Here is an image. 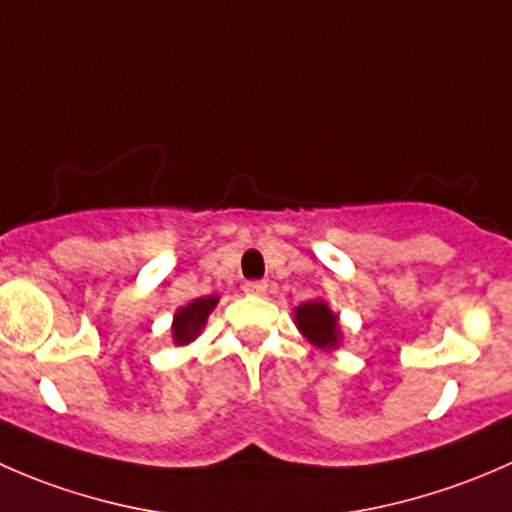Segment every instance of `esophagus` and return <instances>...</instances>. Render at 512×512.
Here are the masks:
<instances>
[{"label":"esophagus","mask_w":512,"mask_h":512,"mask_svg":"<svg viewBox=\"0 0 512 512\" xmlns=\"http://www.w3.org/2000/svg\"><path fill=\"white\" fill-rule=\"evenodd\" d=\"M245 292H247V294H255V297H262V294L267 292V282H265V280L245 282Z\"/></svg>","instance_id":"1"}]
</instances>
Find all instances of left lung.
Returning a JSON list of instances; mask_svg holds the SVG:
<instances>
[{"label": "left lung", "mask_w": 512, "mask_h": 512, "mask_svg": "<svg viewBox=\"0 0 512 512\" xmlns=\"http://www.w3.org/2000/svg\"><path fill=\"white\" fill-rule=\"evenodd\" d=\"M297 327L317 347H334L339 339L337 314L324 302H304L297 307Z\"/></svg>", "instance_id": "left-lung-1"}]
</instances>
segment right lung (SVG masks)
Wrapping results in <instances>:
<instances>
[{"label":"right lung","mask_w":512,"mask_h":512,"mask_svg":"<svg viewBox=\"0 0 512 512\" xmlns=\"http://www.w3.org/2000/svg\"><path fill=\"white\" fill-rule=\"evenodd\" d=\"M215 304H218V297L213 294V297L193 299L188 307L178 309V314H175V322H173L175 344L193 342V339L200 334V329L205 327V319H208V314L213 312Z\"/></svg>","instance_id":"1"}]
</instances>
